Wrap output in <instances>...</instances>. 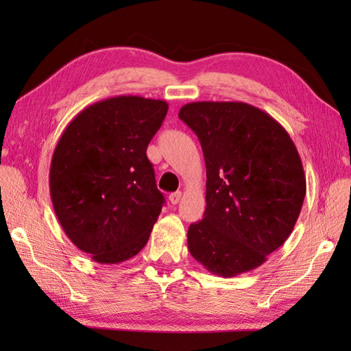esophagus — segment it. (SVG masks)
<instances>
[{"mask_svg":"<svg viewBox=\"0 0 351 351\" xmlns=\"http://www.w3.org/2000/svg\"><path fill=\"white\" fill-rule=\"evenodd\" d=\"M181 196H182V193H181V191H175V193H171V195L169 196L170 204H171V205H178V204H180Z\"/></svg>","mask_w":351,"mask_h":351,"instance_id":"34e87169","label":"esophagus"}]
</instances>
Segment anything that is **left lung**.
<instances>
[{
  "label": "left lung",
  "mask_w": 351,
  "mask_h": 351,
  "mask_svg": "<svg viewBox=\"0 0 351 351\" xmlns=\"http://www.w3.org/2000/svg\"><path fill=\"white\" fill-rule=\"evenodd\" d=\"M180 119L197 136L206 166V210L187 232L191 256L221 278L255 270L302 211L306 178L294 141L245 102H190Z\"/></svg>",
  "instance_id": "left-lung-1"
}]
</instances>
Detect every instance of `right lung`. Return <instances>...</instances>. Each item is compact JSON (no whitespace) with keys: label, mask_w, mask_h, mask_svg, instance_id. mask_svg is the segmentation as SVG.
<instances>
[{"label":"right lung","mask_w":351,"mask_h":351,"mask_svg":"<svg viewBox=\"0 0 351 351\" xmlns=\"http://www.w3.org/2000/svg\"><path fill=\"white\" fill-rule=\"evenodd\" d=\"M167 110L166 101L114 96L84 108L58 140L52 206L64 234L95 263H123L149 240L164 196L146 149Z\"/></svg>","instance_id":"1"}]
</instances>
